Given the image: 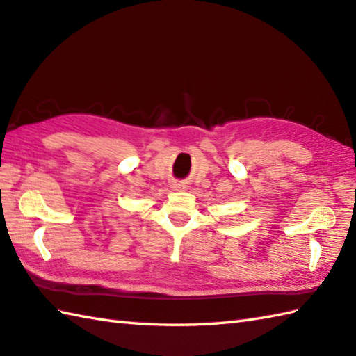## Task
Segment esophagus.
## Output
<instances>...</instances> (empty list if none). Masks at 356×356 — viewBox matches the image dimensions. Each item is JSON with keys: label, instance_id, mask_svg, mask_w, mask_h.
<instances>
[{"label": "esophagus", "instance_id": "34e87169", "mask_svg": "<svg viewBox=\"0 0 356 356\" xmlns=\"http://www.w3.org/2000/svg\"><path fill=\"white\" fill-rule=\"evenodd\" d=\"M171 188H172V190H176V191H184V190H186V185H185V184H179V182H176V184H172V185H171Z\"/></svg>", "mask_w": 356, "mask_h": 356}]
</instances>
